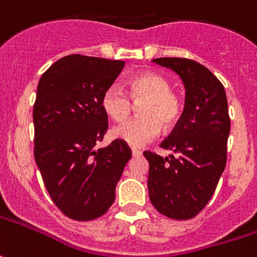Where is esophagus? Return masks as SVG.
<instances>
[{"instance_id":"obj_1","label":"esophagus","mask_w":257,"mask_h":257,"mask_svg":"<svg viewBox=\"0 0 257 257\" xmlns=\"http://www.w3.org/2000/svg\"><path fill=\"white\" fill-rule=\"evenodd\" d=\"M141 154H142V152H141L139 149H132V155L134 156H141Z\"/></svg>"}]
</instances>
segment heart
Wrapping results in <instances>:
<instances>
[{"mask_svg": "<svg viewBox=\"0 0 257 257\" xmlns=\"http://www.w3.org/2000/svg\"><path fill=\"white\" fill-rule=\"evenodd\" d=\"M128 97L118 86L108 88L102 96V109L115 122H122L132 111V101L141 102L139 118L131 119L112 129V137L126 145L142 146L155 139L162 126L173 129L182 116L181 98L172 92V85L155 72H141L128 81Z\"/></svg>", "mask_w": 257, "mask_h": 257, "instance_id": "b5f03b06", "label": "heart"}]
</instances>
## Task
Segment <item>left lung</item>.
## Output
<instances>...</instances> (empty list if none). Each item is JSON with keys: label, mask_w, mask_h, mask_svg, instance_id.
Masks as SVG:
<instances>
[{"label": "left lung", "mask_w": 257, "mask_h": 257, "mask_svg": "<svg viewBox=\"0 0 257 257\" xmlns=\"http://www.w3.org/2000/svg\"><path fill=\"white\" fill-rule=\"evenodd\" d=\"M175 71L185 88V109L161 148L166 158L145 151L149 162L148 190L155 209L165 216L186 220L208 205L227 159L230 118L225 88L208 68L186 58H156Z\"/></svg>", "instance_id": "obj_1"}]
</instances>
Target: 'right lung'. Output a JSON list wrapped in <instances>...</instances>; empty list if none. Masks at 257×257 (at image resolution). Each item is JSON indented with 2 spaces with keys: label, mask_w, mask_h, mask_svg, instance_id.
<instances>
[{
  "label": "right lung",
  "mask_w": 257,
  "mask_h": 257,
  "mask_svg": "<svg viewBox=\"0 0 257 257\" xmlns=\"http://www.w3.org/2000/svg\"><path fill=\"white\" fill-rule=\"evenodd\" d=\"M123 61L79 54L58 59L42 74L34 103V156L58 209L74 220L108 212L132 156L119 139L95 149L108 131L102 96Z\"/></svg>",
  "instance_id": "right-lung-1"
}]
</instances>
